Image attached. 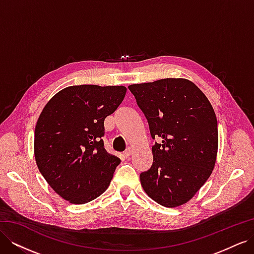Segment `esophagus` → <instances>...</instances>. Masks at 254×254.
I'll use <instances>...</instances> for the list:
<instances>
[{
  "mask_svg": "<svg viewBox=\"0 0 254 254\" xmlns=\"http://www.w3.org/2000/svg\"><path fill=\"white\" fill-rule=\"evenodd\" d=\"M131 153H132V150H131V148L128 147V148L126 149V151L124 152V156H125L126 158H129L130 156H131Z\"/></svg>",
  "mask_w": 254,
  "mask_h": 254,
  "instance_id": "obj_1",
  "label": "esophagus"
}]
</instances>
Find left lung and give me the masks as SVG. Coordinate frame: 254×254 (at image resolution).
<instances>
[{
  "mask_svg": "<svg viewBox=\"0 0 254 254\" xmlns=\"http://www.w3.org/2000/svg\"><path fill=\"white\" fill-rule=\"evenodd\" d=\"M128 89L147 120L153 162L140 174L151 199L173 207L188 202L215 165L218 148L217 120L209 99L195 83L165 78L131 84Z\"/></svg>",
  "mask_w": 254,
  "mask_h": 254,
  "instance_id": "obj_1",
  "label": "left lung"
}]
</instances>
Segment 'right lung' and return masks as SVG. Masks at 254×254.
<instances>
[{"instance_id":"add662e5","label":"right lung","mask_w":254,"mask_h":254,"mask_svg":"<svg viewBox=\"0 0 254 254\" xmlns=\"http://www.w3.org/2000/svg\"><path fill=\"white\" fill-rule=\"evenodd\" d=\"M127 89L67 87L45 105L35 129V158L50 187L65 200L87 203L108 189L121 160L106 151L104 121Z\"/></svg>"}]
</instances>
